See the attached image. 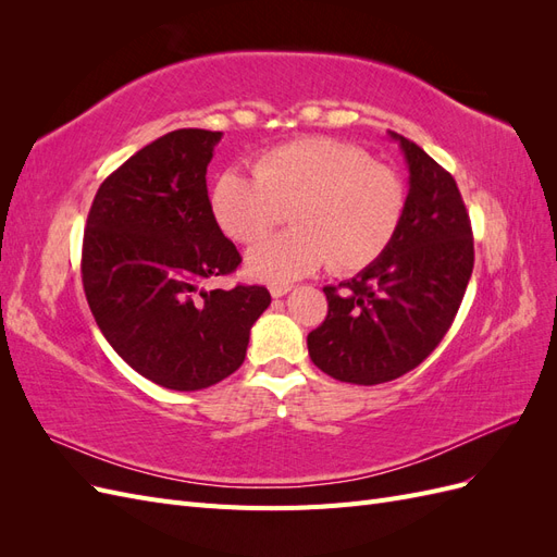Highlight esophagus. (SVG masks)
I'll use <instances>...</instances> for the list:
<instances>
[{
    "instance_id": "obj_1",
    "label": "esophagus",
    "mask_w": 557,
    "mask_h": 557,
    "mask_svg": "<svg viewBox=\"0 0 557 557\" xmlns=\"http://www.w3.org/2000/svg\"><path fill=\"white\" fill-rule=\"evenodd\" d=\"M293 290V285L290 283H281V285H272V288H269V293H272V297H283V295H288Z\"/></svg>"
}]
</instances>
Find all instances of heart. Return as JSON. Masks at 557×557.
<instances>
[{"mask_svg":"<svg viewBox=\"0 0 557 557\" xmlns=\"http://www.w3.org/2000/svg\"><path fill=\"white\" fill-rule=\"evenodd\" d=\"M256 176L227 170L211 190V213L230 239L252 244L283 223L295 230L252 246L250 278L288 283L330 260L336 274L376 262L407 211V185L367 150L330 137H305L267 150Z\"/></svg>","mask_w":557,"mask_h":557,"instance_id":"heart-1","label":"heart"}]
</instances>
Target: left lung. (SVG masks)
<instances>
[{
    "mask_svg": "<svg viewBox=\"0 0 557 557\" xmlns=\"http://www.w3.org/2000/svg\"><path fill=\"white\" fill-rule=\"evenodd\" d=\"M409 166L407 211L393 244L358 276L325 285L327 315L307 336L327 376L376 385L440 346L474 269V237L458 183L423 148L391 132Z\"/></svg>",
    "mask_w": 557,
    "mask_h": 557,
    "instance_id": "obj_1",
    "label": "left lung"
}]
</instances>
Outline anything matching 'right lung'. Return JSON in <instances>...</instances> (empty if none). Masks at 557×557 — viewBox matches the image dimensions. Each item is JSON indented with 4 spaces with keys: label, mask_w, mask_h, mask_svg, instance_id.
<instances>
[{
    "label": "right lung",
    "mask_w": 557,
    "mask_h": 557,
    "mask_svg": "<svg viewBox=\"0 0 557 557\" xmlns=\"http://www.w3.org/2000/svg\"><path fill=\"white\" fill-rule=\"evenodd\" d=\"M221 137L190 127L144 146L99 185L83 234V290L99 330L134 372L170 391L237 372L272 301L262 285L199 288L242 262L207 193Z\"/></svg>",
    "instance_id": "obj_1"
}]
</instances>
